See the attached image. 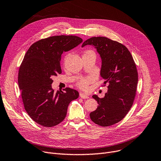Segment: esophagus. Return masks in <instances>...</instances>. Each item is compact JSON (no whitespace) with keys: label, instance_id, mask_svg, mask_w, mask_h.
Segmentation results:
<instances>
[{"label":"esophagus","instance_id":"34e87169","mask_svg":"<svg viewBox=\"0 0 161 161\" xmlns=\"http://www.w3.org/2000/svg\"><path fill=\"white\" fill-rule=\"evenodd\" d=\"M80 97L81 98H89L88 95H85L84 93H83V92H80Z\"/></svg>","mask_w":161,"mask_h":161}]
</instances>
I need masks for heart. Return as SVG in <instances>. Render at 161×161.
Masks as SVG:
<instances>
[{
	"label": "heart",
	"instance_id": "1",
	"mask_svg": "<svg viewBox=\"0 0 161 161\" xmlns=\"http://www.w3.org/2000/svg\"><path fill=\"white\" fill-rule=\"evenodd\" d=\"M92 52V51H87L86 52ZM93 80H94L93 76H88L87 78H84L79 80V81L77 83V86L81 89L86 90L87 89L89 84L91 82L93 81Z\"/></svg>",
	"mask_w": 161,
	"mask_h": 161
}]
</instances>
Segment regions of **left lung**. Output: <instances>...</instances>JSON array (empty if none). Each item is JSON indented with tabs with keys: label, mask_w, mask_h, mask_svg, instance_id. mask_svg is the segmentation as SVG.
<instances>
[{
	"label": "left lung",
	"mask_w": 161,
	"mask_h": 161,
	"mask_svg": "<svg viewBox=\"0 0 161 161\" xmlns=\"http://www.w3.org/2000/svg\"><path fill=\"white\" fill-rule=\"evenodd\" d=\"M92 45L102 59L100 75L108 83L104 98H92L98 106L90 113L92 122L102 126L113 125L121 121L130 109L136 97L138 74L133 57L125 46L103 36L92 37L81 47Z\"/></svg>",
	"instance_id": "obj_1"
}]
</instances>
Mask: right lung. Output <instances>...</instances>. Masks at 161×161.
I'll return each mask as SVG.
<instances>
[{
  "mask_svg": "<svg viewBox=\"0 0 161 161\" xmlns=\"http://www.w3.org/2000/svg\"><path fill=\"white\" fill-rule=\"evenodd\" d=\"M76 36H53L31 46L19 67L18 84L25 111L38 124L52 127L61 123L78 92L66 87L54 92L52 77L62 72L61 55L81 44Z\"/></svg>",
  "mask_w": 161,
  "mask_h": 161,
  "instance_id": "right-lung-1",
  "label": "right lung"
}]
</instances>
